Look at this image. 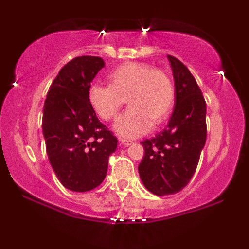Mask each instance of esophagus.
Listing matches in <instances>:
<instances>
[{
  "instance_id": "obj_1",
  "label": "esophagus",
  "mask_w": 249,
  "mask_h": 249,
  "mask_svg": "<svg viewBox=\"0 0 249 249\" xmlns=\"http://www.w3.org/2000/svg\"><path fill=\"white\" fill-rule=\"evenodd\" d=\"M121 144L124 145V146H130V145L133 144V142L127 141V139H121Z\"/></svg>"
}]
</instances>
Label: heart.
<instances>
[{"label":"heart","mask_w":249,"mask_h":249,"mask_svg":"<svg viewBox=\"0 0 249 249\" xmlns=\"http://www.w3.org/2000/svg\"><path fill=\"white\" fill-rule=\"evenodd\" d=\"M108 85L89 87L88 99L103 121L115 118L126 98L130 108L113 124V130L125 138H137L153 125L167 121L174 104L172 82L164 71L145 63L127 62L107 76Z\"/></svg>","instance_id":"b5f03b06"}]
</instances>
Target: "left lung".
<instances>
[{
  "instance_id": "obj_1",
  "label": "left lung",
  "mask_w": 249,
  "mask_h": 249,
  "mask_svg": "<svg viewBox=\"0 0 249 249\" xmlns=\"http://www.w3.org/2000/svg\"><path fill=\"white\" fill-rule=\"evenodd\" d=\"M174 79V108L166 128L142 142L138 166L145 188L156 196L178 193L190 182L206 142V102L190 70L167 56Z\"/></svg>"
}]
</instances>
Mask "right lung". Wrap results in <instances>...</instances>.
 Here are the masks:
<instances>
[{
    "label": "right lung",
    "mask_w": 249,
    "mask_h": 249,
    "mask_svg": "<svg viewBox=\"0 0 249 249\" xmlns=\"http://www.w3.org/2000/svg\"><path fill=\"white\" fill-rule=\"evenodd\" d=\"M101 57H76L62 68L48 91L42 128L48 158L61 184L87 192L102 184L117 138L99 122L88 90L99 70Z\"/></svg>",
    "instance_id": "1"
}]
</instances>
